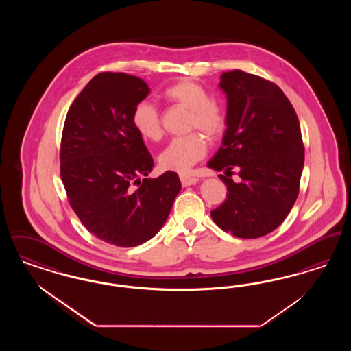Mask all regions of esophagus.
<instances>
[{
  "instance_id": "1",
  "label": "esophagus",
  "mask_w": 351,
  "mask_h": 351,
  "mask_svg": "<svg viewBox=\"0 0 351 351\" xmlns=\"http://www.w3.org/2000/svg\"><path fill=\"white\" fill-rule=\"evenodd\" d=\"M197 178L195 176H191V175H185V173H180V182L183 186H189V185H195L197 183Z\"/></svg>"
}]
</instances>
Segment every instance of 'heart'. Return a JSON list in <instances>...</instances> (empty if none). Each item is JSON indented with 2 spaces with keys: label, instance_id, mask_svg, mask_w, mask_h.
Masks as SVG:
<instances>
[{
  "label": "heart",
  "instance_id": "1",
  "mask_svg": "<svg viewBox=\"0 0 351 351\" xmlns=\"http://www.w3.org/2000/svg\"><path fill=\"white\" fill-rule=\"evenodd\" d=\"M163 99L189 110L188 129H199L209 138H217L226 129V114L222 106L210 100L206 89L193 80H179L168 85L162 93ZM135 132L146 141L162 138L160 114L149 100L135 105L132 114ZM206 154V142L199 133L176 136L168 142L159 155V163L165 169L186 172Z\"/></svg>",
  "mask_w": 351,
  "mask_h": 351
}]
</instances>
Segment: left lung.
<instances>
[{
    "label": "left lung",
    "mask_w": 351,
    "mask_h": 351,
    "mask_svg": "<svg viewBox=\"0 0 351 351\" xmlns=\"http://www.w3.org/2000/svg\"><path fill=\"white\" fill-rule=\"evenodd\" d=\"M226 95V130L208 167L228 188L226 200L210 212L223 232L259 238L274 232L299 195L304 167L300 123L283 90L259 76L235 69L221 75ZM239 169L235 184L228 176Z\"/></svg>",
    "instance_id": "8db88e82"
}]
</instances>
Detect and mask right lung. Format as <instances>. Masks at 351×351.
<instances>
[{
	"label": "right lung",
	"instance_id": "1",
	"mask_svg": "<svg viewBox=\"0 0 351 351\" xmlns=\"http://www.w3.org/2000/svg\"><path fill=\"white\" fill-rule=\"evenodd\" d=\"M149 93L136 76L102 72L72 102L63 128L60 175L69 204L89 233L119 247L158 233L182 189L172 171L145 178L154 160L132 114Z\"/></svg>",
	"mask_w": 351,
	"mask_h": 351
}]
</instances>
